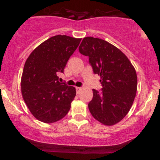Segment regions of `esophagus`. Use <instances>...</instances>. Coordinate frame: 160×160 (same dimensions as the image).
I'll use <instances>...</instances> for the list:
<instances>
[{
    "label": "esophagus",
    "instance_id": "34e87169",
    "mask_svg": "<svg viewBox=\"0 0 160 160\" xmlns=\"http://www.w3.org/2000/svg\"><path fill=\"white\" fill-rule=\"evenodd\" d=\"M81 89H82V88H81V87H76L77 93H78H78L80 92V90H81Z\"/></svg>",
    "mask_w": 160,
    "mask_h": 160
}]
</instances>
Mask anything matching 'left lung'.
I'll list each match as a JSON object with an SVG mask.
<instances>
[{
  "instance_id": "left-lung-1",
  "label": "left lung",
  "mask_w": 160,
  "mask_h": 160,
  "mask_svg": "<svg viewBox=\"0 0 160 160\" xmlns=\"http://www.w3.org/2000/svg\"><path fill=\"white\" fill-rule=\"evenodd\" d=\"M79 52L89 57L93 73L102 78L101 91L93 89L88 104L91 114L107 126L117 123L127 114L135 98L136 71L123 52L102 39L84 38Z\"/></svg>"
}]
</instances>
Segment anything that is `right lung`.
I'll return each instance as SVG.
<instances>
[{
  "label": "right lung",
  "mask_w": 160,
  "mask_h": 160,
  "mask_svg": "<svg viewBox=\"0 0 160 160\" xmlns=\"http://www.w3.org/2000/svg\"><path fill=\"white\" fill-rule=\"evenodd\" d=\"M81 39L53 36L38 46L27 58L22 76V94L33 116L52 123L63 118L71 108L76 89L58 81L66 64Z\"/></svg>",
  "instance_id": "right-lung-1"
}]
</instances>
